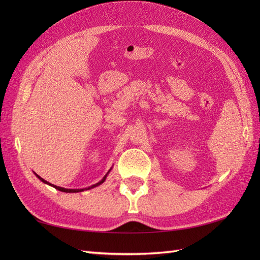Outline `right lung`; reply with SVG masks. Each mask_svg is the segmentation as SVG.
Here are the masks:
<instances>
[{
  "label": "right lung",
  "instance_id": "1",
  "mask_svg": "<svg viewBox=\"0 0 260 260\" xmlns=\"http://www.w3.org/2000/svg\"><path fill=\"white\" fill-rule=\"evenodd\" d=\"M110 171V170H109ZM109 171H108V173H109ZM107 173V174H108ZM107 174L104 176L103 178V180L102 181H99L98 183H96V184H93V185H91V186H89V187H85V189H64V187H61V186H57V185H53V184H51V183H49V182H47L46 180H43L41 176H39L38 174H36L39 179H40L43 183H46V184H49V185H51V186H53L54 189H57V190H59V191H61V192H67V193H76V192H82V191H85V190H90V189H92V187H95V186H98V185H101L102 183H104L105 182V180H106V178H107Z\"/></svg>",
  "mask_w": 260,
  "mask_h": 260
}]
</instances>
